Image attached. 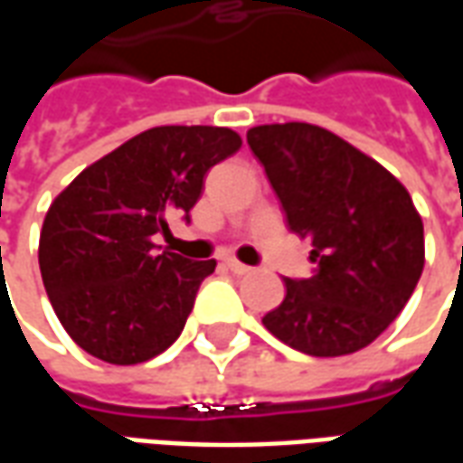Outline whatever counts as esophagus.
<instances>
[{
	"label": "esophagus",
	"instance_id": "1",
	"mask_svg": "<svg viewBox=\"0 0 463 463\" xmlns=\"http://www.w3.org/2000/svg\"><path fill=\"white\" fill-rule=\"evenodd\" d=\"M225 268L231 272H235V275H248V272L252 270L250 265H242V262L235 260V258H228V260H225Z\"/></svg>",
	"mask_w": 463,
	"mask_h": 463
}]
</instances>
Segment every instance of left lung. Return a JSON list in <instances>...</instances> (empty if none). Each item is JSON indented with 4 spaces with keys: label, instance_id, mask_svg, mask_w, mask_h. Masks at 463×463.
I'll list each match as a JSON object with an SVG mask.
<instances>
[{
    "label": "left lung",
    "instance_id": "8db88e82",
    "mask_svg": "<svg viewBox=\"0 0 463 463\" xmlns=\"http://www.w3.org/2000/svg\"><path fill=\"white\" fill-rule=\"evenodd\" d=\"M288 228L310 238L317 272L285 278V300L262 317L270 335L312 357L367 347L411 298L424 270V225L411 195L367 153L312 123L248 131Z\"/></svg>",
    "mask_w": 463,
    "mask_h": 463
}]
</instances>
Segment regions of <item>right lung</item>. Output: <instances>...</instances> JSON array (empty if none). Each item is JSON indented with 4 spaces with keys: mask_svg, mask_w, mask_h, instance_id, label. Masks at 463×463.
I'll return each mask as SVG.
<instances>
[{
    "mask_svg": "<svg viewBox=\"0 0 463 463\" xmlns=\"http://www.w3.org/2000/svg\"><path fill=\"white\" fill-rule=\"evenodd\" d=\"M241 146L222 126H156L91 163L49 205L42 280L91 357L126 367L178 340L215 260L158 252L153 235L171 232V215L188 218L205 173Z\"/></svg>",
    "mask_w": 463,
    "mask_h": 463,
    "instance_id": "obj_1",
    "label": "right lung"
}]
</instances>
